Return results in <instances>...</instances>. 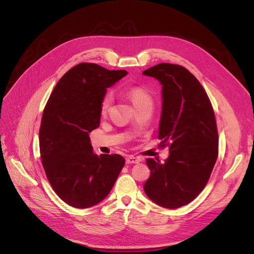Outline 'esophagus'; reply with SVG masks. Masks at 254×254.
<instances>
[{
  "label": "esophagus",
  "instance_id": "obj_1",
  "mask_svg": "<svg viewBox=\"0 0 254 254\" xmlns=\"http://www.w3.org/2000/svg\"><path fill=\"white\" fill-rule=\"evenodd\" d=\"M126 162H127V164H139L141 162V159L138 157H135V156L128 155L126 158Z\"/></svg>",
  "mask_w": 254,
  "mask_h": 254
}]
</instances>
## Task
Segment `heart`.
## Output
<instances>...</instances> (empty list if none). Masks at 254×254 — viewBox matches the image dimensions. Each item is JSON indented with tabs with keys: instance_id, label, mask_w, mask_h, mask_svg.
<instances>
[{
	"instance_id": "1",
	"label": "heart",
	"mask_w": 254,
	"mask_h": 254,
	"mask_svg": "<svg viewBox=\"0 0 254 254\" xmlns=\"http://www.w3.org/2000/svg\"><path fill=\"white\" fill-rule=\"evenodd\" d=\"M127 95L129 98V100L131 101V103L134 104L135 107L144 104L146 102H151V98L149 92L146 90L143 87L140 86H132L129 87L127 90ZM114 100V95L112 91H107L105 92V95L103 96L102 100H101V104H100V109L102 113H107L108 110L110 109V107L113 103Z\"/></svg>"
}]
</instances>
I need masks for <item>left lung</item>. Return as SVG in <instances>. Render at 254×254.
I'll list each match as a JSON object with an SVG mask.
<instances>
[{"label":"left lung","instance_id":"8db88e82","mask_svg":"<svg viewBox=\"0 0 254 254\" xmlns=\"http://www.w3.org/2000/svg\"><path fill=\"white\" fill-rule=\"evenodd\" d=\"M143 75L157 79L162 87L161 145H169L165 163L146 159L150 177L144 191L161 207L188 205L206 186L218 155L214 111L198 80L184 66L158 64Z\"/></svg>","mask_w":254,"mask_h":254}]
</instances>
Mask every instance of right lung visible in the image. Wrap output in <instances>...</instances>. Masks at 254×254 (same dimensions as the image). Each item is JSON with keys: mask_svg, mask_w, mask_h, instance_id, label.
<instances>
[{"mask_svg": "<svg viewBox=\"0 0 254 254\" xmlns=\"http://www.w3.org/2000/svg\"><path fill=\"white\" fill-rule=\"evenodd\" d=\"M127 74L81 63L59 80L45 106L39 130L42 165L53 190L74 208L102 202L125 166L122 155L93 152L89 132L100 126L107 88Z\"/></svg>", "mask_w": 254, "mask_h": 254, "instance_id": "add662e5", "label": "right lung"}]
</instances>
